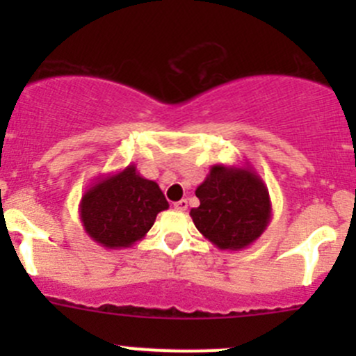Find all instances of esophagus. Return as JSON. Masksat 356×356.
<instances>
[{
	"label": "esophagus",
	"instance_id": "34e87169",
	"mask_svg": "<svg viewBox=\"0 0 356 356\" xmlns=\"http://www.w3.org/2000/svg\"><path fill=\"white\" fill-rule=\"evenodd\" d=\"M174 208L179 211H184L188 208V200H179L174 203Z\"/></svg>",
	"mask_w": 356,
	"mask_h": 356
}]
</instances>
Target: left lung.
I'll use <instances>...</instances> for the list:
<instances>
[{"instance_id":"1","label":"left lung","mask_w":356,"mask_h":356,"mask_svg":"<svg viewBox=\"0 0 356 356\" xmlns=\"http://www.w3.org/2000/svg\"><path fill=\"white\" fill-rule=\"evenodd\" d=\"M195 193L200 207L191 208L189 215L218 250H246L272 220L267 186L248 160L231 167L213 165Z\"/></svg>"}]
</instances>
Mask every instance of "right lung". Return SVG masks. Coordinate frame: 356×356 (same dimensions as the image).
<instances>
[{
    "mask_svg": "<svg viewBox=\"0 0 356 356\" xmlns=\"http://www.w3.org/2000/svg\"><path fill=\"white\" fill-rule=\"evenodd\" d=\"M167 208L160 186L131 163L89 184L79 203V217L92 241L106 250H122L141 241Z\"/></svg>",
    "mask_w": 356,
    "mask_h": 356,
    "instance_id": "obj_1",
    "label": "right lung"
}]
</instances>
